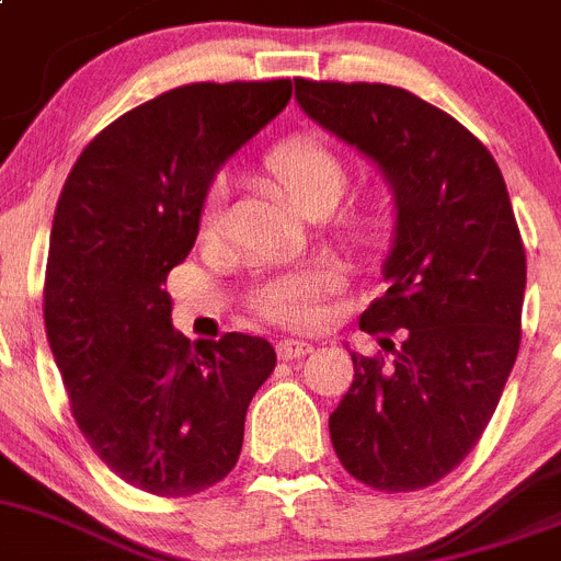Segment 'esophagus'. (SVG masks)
<instances>
[{
  "label": "esophagus",
  "instance_id": "obj_1",
  "mask_svg": "<svg viewBox=\"0 0 561 561\" xmlns=\"http://www.w3.org/2000/svg\"><path fill=\"white\" fill-rule=\"evenodd\" d=\"M276 353H279L282 362H296V358H305L308 353H313V344L299 339H285L276 344Z\"/></svg>",
  "mask_w": 561,
  "mask_h": 561
}]
</instances>
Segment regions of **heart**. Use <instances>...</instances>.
<instances>
[{
    "mask_svg": "<svg viewBox=\"0 0 561 561\" xmlns=\"http://www.w3.org/2000/svg\"><path fill=\"white\" fill-rule=\"evenodd\" d=\"M267 172L279 180L301 208H316L321 199H339L347 186V165L335 149L316 135H290L267 152ZM226 217V194L214 186L203 206V233H217ZM341 287V276L328 265H310L267 279L253 294V310L287 328H316L324 319V299Z\"/></svg>",
    "mask_w": 561,
    "mask_h": 561,
    "instance_id": "obj_1",
    "label": "heart"
}]
</instances>
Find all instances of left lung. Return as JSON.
Segmentation results:
<instances>
[{"label": "left lung", "instance_id": "obj_1", "mask_svg": "<svg viewBox=\"0 0 561 561\" xmlns=\"http://www.w3.org/2000/svg\"><path fill=\"white\" fill-rule=\"evenodd\" d=\"M296 101L373 158L396 192L387 290L358 328L392 358L353 355L330 415L341 466L375 491H417L455 471L494 415L523 339L525 245L503 172L462 124L409 90L296 78Z\"/></svg>", "mask_w": 561, "mask_h": 561}]
</instances>
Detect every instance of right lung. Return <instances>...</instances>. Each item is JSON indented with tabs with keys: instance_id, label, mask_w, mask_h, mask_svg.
Wrapping results in <instances>:
<instances>
[{
	"instance_id": "1",
	"label": "right lung",
	"mask_w": 561,
	"mask_h": 561,
	"mask_svg": "<svg viewBox=\"0 0 561 561\" xmlns=\"http://www.w3.org/2000/svg\"><path fill=\"white\" fill-rule=\"evenodd\" d=\"M290 78L199 81L124 112L87 144L58 197L45 328L72 417L124 483L158 496L211 489L237 466L265 339L192 341L165 276L186 260L214 174L290 101Z\"/></svg>"
}]
</instances>
